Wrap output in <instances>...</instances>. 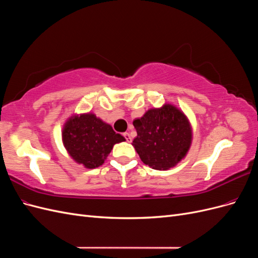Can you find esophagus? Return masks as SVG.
<instances>
[{"mask_svg": "<svg viewBox=\"0 0 258 258\" xmlns=\"http://www.w3.org/2000/svg\"><path fill=\"white\" fill-rule=\"evenodd\" d=\"M123 137H124V139H126V141H127L128 143H130V142L132 141V139H131V137H130V135L128 134V132H124Z\"/></svg>", "mask_w": 258, "mask_h": 258, "instance_id": "obj_1", "label": "esophagus"}]
</instances>
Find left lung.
I'll use <instances>...</instances> for the list:
<instances>
[{
  "mask_svg": "<svg viewBox=\"0 0 258 258\" xmlns=\"http://www.w3.org/2000/svg\"><path fill=\"white\" fill-rule=\"evenodd\" d=\"M138 136L132 141L144 165L166 171L188 154L192 128L187 115L177 106L165 103L147 110L134 120Z\"/></svg>",
  "mask_w": 258,
  "mask_h": 258,
  "instance_id": "left-lung-1",
  "label": "left lung"
}]
</instances>
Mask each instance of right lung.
<instances>
[{"label": "right lung", "mask_w": 258, "mask_h": 258, "mask_svg": "<svg viewBox=\"0 0 258 258\" xmlns=\"http://www.w3.org/2000/svg\"><path fill=\"white\" fill-rule=\"evenodd\" d=\"M61 138L70 157L86 169L102 166L113 146L126 141L110 123L91 112L70 116L63 123Z\"/></svg>", "instance_id": "obj_1"}]
</instances>
